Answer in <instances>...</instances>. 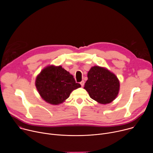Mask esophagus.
I'll return each mask as SVG.
<instances>
[{"label":"esophagus","mask_w":153,"mask_h":153,"mask_svg":"<svg viewBox=\"0 0 153 153\" xmlns=\"http://www.w3.org/2000/svg\"><path fill=\"white\" fill-rule=\"evenodd\" d=\"M84 83H85V82H84V80H82V81H81V82H80V84L81 85V86H83V85H84Z\"/></svg>","instance_id":"1"}]
</instances>
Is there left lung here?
I'll return each mask as SVG.
<instances>
[{
    "label": "left lung",
    "mask_w": 153,
    "mask_h": 153,
    "mask_svg": "<svg viewBox=\"0 0 153 153\" xmlns=\"http://www.w3.org/2000/svg\"><path fill=\"white\" fill-rule=\"evenodd\" d=\"M84 89L90 97L101 104L112 102L117 96L120 82L117 77L105 67L94 66L87 74Z\"/></svg>",
    "instance_id": "left-lung-1"
}]
</instances>
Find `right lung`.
Segmentation results:
<instances>
[{
    "mask_svg": "<svg viewBox=\"0 0 153 153\" xmlns=\"http://www.w3.org/2000/svg\"><path fill=\"white\" fill-rule=\"evenodd\" d=\"M35 85L43 100L54 105L65 102L73 90L81 86L62 66L53 65L40 71L36 77Z\"/></svg>",
    "mask_w": 153,
    "mask_h": 153,
    "instance_id": "obj_1",
    "label": "right lung"
}]
</instances>
